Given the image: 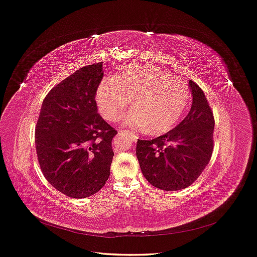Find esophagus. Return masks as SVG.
<instances>
[{
  "label": "esophagus",
  "instance_id": "1",
  "mask_svg": "<svg viewBox=\"0 0 257 257\" xmlns=\"http://www.w3.org/2000/svg\"><path fill=\"white\" fill-rule=\"evenodd\" d=\"M128 131H126V130H121V129H118L117 130V133H118V136H120V134H123V133H127Z\"/></svg>",
  "mask_w": 257,
  "mask_h": 257
}]
</instances>
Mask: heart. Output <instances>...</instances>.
<instances>
[{"label": "heart", "mask_w": 257, "mask_h": 257, "mask_svg": "<svg viewBox=\"0 0 257 257\" xmlns=\"http://www.w3.org/2000/svg\"><path fill=\"white\" fill-rule=\"evenodd\" d=\"M191 89L182 79L156 67L129 66L117 77L105 78L96 100L99 110L108 120H115L131 99L124 124L158 136L177 125L190 101Z\"/></svg>", "instance_id": "b5f03b06"}]
</instances>
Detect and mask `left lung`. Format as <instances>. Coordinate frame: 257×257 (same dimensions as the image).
<instances>
[{
  "mask_svg": "<svg viewBox=\"0 0 257 257\" xmlns=\"http://www.w3.org/2000/svg\"><path fill=\"white\" fill-rule=\"evenodd\" d=\"M193 104L173 130L151 141L139 140L137 157L145 178L165 191L190 186L208 165L213 150L214 118L205 94L192 80Z\"/></svg>",
  "mask_w": 257,
  "mask_h": 257,
  "instance_id": "left-lung-1",
  "label": "left lung"
}]
</instances>
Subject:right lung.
<instances>
[{
  "mask_svg": "<svg viewBox=\"0 0 257 257\" xmlns=\"http://www.w3.org/2000/svg\"><path fill=\"white\" fill-rule=\"evenodd\" d=\"M103 63L81 67L47 94L35 128L38 163L48 182L67 197L96 194L110 175L117 133L98 113Z\"/></svg>",
  "mask_w": 257,
  "mask_h": 257,
  "instance_id": "obj_1",
  "label": "right lung"
}]
</instances>
